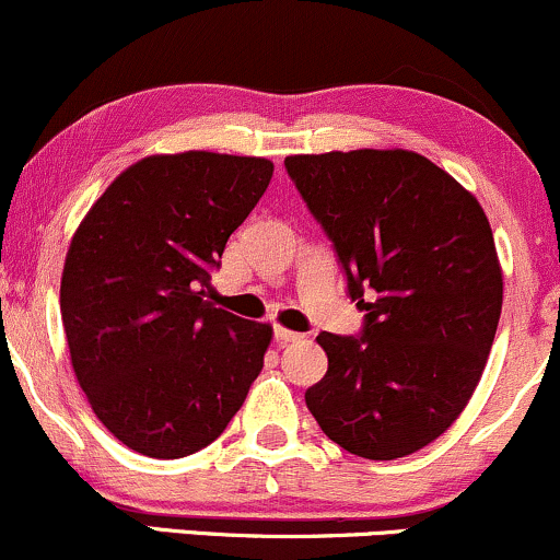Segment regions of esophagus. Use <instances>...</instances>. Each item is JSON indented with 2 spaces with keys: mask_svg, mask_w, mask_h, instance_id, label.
<instances>
[{
  "mask_svg": "<svg viewBox=\"0 0 560 560\" xmlns=\"http://www.w3.org/2000/svg\"><path fill=\"white\" fill-rule=\"evenodd\" d=\"M273 337H276V342H279V345H289V342H300L302 334L289 331V329H284V326H276Z\"/></svg>",
  "mask_w": 560,
  "mask_h": 560,
  "instance_id": "obj_1",
  "label": "esophagus"
}]
</instances>
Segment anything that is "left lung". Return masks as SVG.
I'll return each mask as SVG.
<instances>
[{
  "mask_svg": "<svg viewBox=\"0 0 560 560\" xmlns=\"http://www.w3.org/2000/svg\"><path fill=\"white\" fill-rule=\"evenodd\" d=\"M287 173L337 247L361 337L320 331L329 371L307 410L347 453L395 460L464 413L503 311L479 199L410 150L289 155Z\"/></svg>",
  "mask_w": 560,
  "mask_h": 560,
  "instance_id": "8db88e82",
  "label": "left lung"
}]
</instances>
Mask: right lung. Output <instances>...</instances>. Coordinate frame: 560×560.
<instances>
[{
    "label": "right lung",
    "mask_w": 560,
    "mask_h": 560,
    "mask_svg": "<svg viewBox=\"0 0 560 560\" xmlns=\"http://www.w3.org/2000/svg\"><path fill=\"white\" fill-rule=\"evenodd\" d=\"M271 176L266 158H141L75 229L60 281L70 365L126 447L150 458L208 447L258 378L273 326L215 307L210 268Z\"/></svg>",
    "instance_id": "add662e5"
}]
</instances>
